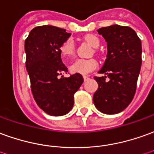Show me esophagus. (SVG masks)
<instances>
[{"instance_id": "esophagus-1", "label": "esophagus", "mask_w": 154, "mask_h": 154, "mask_svg": "<svg viewBox=\"0 0 154 154\" xmlns=\"http://www.w3.org/2000/svg\"><path fill=\"white\" fill-rule=\"evenodd\" d=\"M83 79H84V81H88L89 79V77L88 76H83Z\"/></svg>"}]
</instances>
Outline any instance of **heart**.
Segmentation results:
<instances>
[{"mask_svg": "<svg viewBox=\"0 0 154 154\" xmlns=\"http://www.w3.org/2000/svg\"><path fill=\"white\" fill-rule=\"evenodd\" d=\"M84 40L90 44L93 48H97L100 46V40L94 35H88L84 37ZM60 53L64 59H67L72 57L75 51V45L72 39L66 40L60 46ZM97 66V62L95 59H77L69 66V70L72 73L88 74Z\"/></svg>", "mask_w": 154, "mask_h": 154, "instance_id": "heart-1", "label": "heart"}]
</instances>
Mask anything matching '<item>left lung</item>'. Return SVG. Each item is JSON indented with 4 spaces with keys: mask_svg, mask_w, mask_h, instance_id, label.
Masks as SVG:
<instances>
[{
    "mask_svg": "<svg viewBox=\"0 0 154 154\" xmlns=\"http://www.w3.org/2000/svg\"><path fill=\"white\" fill-rule=\"evenodd\" d=\"M97 32L107 42V54L98 72L106 76L94 77L98 88L93 103L101 112L116 114L129 105L136 92L142 65V43L129 26L112 25L98 29Z\"/></svg>",
    "mask_w": 154,
    "mask_h": 154,
    "instance_id": "obj_1",
    "label": "left lung"
}]
</instances>
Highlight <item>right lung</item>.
Masks as SVG:
<instances>
[{"mask_svg":"<svg viewBox=\"0 0 154 154\" xmlns=\"http://www.w3.org/2000/svg\"><path fill=\"white\" fill-rule=\"evenodd\" d=\"M70 36L65 29L45 25L32 29L25 41L26 67L32 95L40 108L51 116L69 112L74 93L83 82L79 73L59 77L67 72L59 48Z\"/></svg>","mask_w":154,"mask_h":154,"instance_id":"obj_1","label":"right lung"}]
</instances>
